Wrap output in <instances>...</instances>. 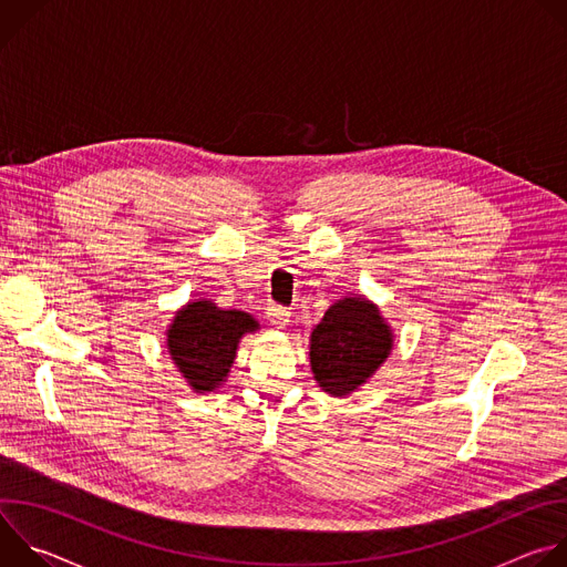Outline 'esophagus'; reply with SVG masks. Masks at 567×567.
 Returning a JSON list of instances; mask_svg holds the SVG:
<instances>
[{
	"label": "esophagus",
	"instance_id": "1",
	"mask_svg": "<svg viewBox=\"0 0 567 567\" xmlns=\"http://www.w3.org/2000/svg\"><path fill=\"white\" fill-rule=\"evenodd\" d=\"M267 318H269L271 326H276V328H287L289 320H291V311H287V309L280 307V305H269V307H267Z\"/></svg>",
	"mask_w": 567,
	"mask_h": 567
}]
</instances>
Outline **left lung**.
<instances>
[{
  "label": "left lung",
  "instance_id": "8db88e82",
  "mask_svg": "<svg viewBox=\"0 0 567 567\" xmlns=\"http://www.w3.org/2000/svg\"><path fill=\"white\" fill-rule=\"evenodd\" d=\"M392 330L363 296L337 300L309 337V363L318 385L346 396L363 385L392 350Z\"/></svg>",
  "mask_w": 567,
  "mask_h": 567
}]
</instances>
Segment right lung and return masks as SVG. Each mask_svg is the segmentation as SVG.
Returning <instances> with one entry per match:
<instances>
[{
    "label": "right lung",
    "instance_id": "right-lung-1",
    "mask_svg": "<svg viewBox=\"0 0 567 567\" xmlns=\"http://www.w3.org/2000/svg\"><path fill=\"white\" fill-rule=\"evenodd\" d=\"M260 330V322L239 309H219L199 298L182 307L166 332L171 359L195 392L219 388L235 361L237 343Z\"/></svg>",
    "mask_w": 567,
    "mask_h": 567
}]
</instances>
